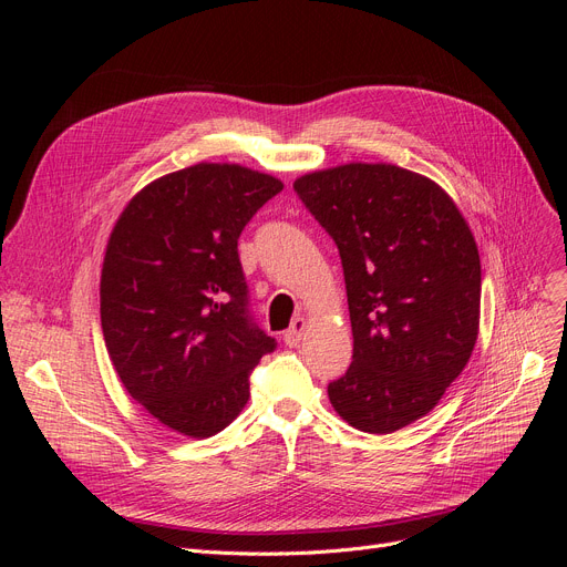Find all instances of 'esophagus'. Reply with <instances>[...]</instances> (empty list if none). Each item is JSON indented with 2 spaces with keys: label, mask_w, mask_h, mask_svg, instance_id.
<instances>
[{
  "label": "esophagus",
  "mask_w": 567,
  "mask_h": 567,
  "mask_svg": "<svg viewBox=\"0 0 567 567\" xmlns=\"http://www.w3.org/2000/svg\"><path fill=\"white\" fill-rule=\"evenodd\" d=\"M306 329H308V319H306V317H296V319L291 321L289 329L285 331V344H289V347L299 344L301 338H303V333H306Z\"/></svg>",
  "instance_id": "esophagus-1"
}]
</instances>
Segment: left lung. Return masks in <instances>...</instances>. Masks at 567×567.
Masks as SVG:
<instances>
[{
    "instance_id": "1",
    "label": "left lung",
    "mask_w": 567,
    "mask_h": 567,
    "mask_svg": "<svg viewBox=\"0 0 567 567\" xmlns=\"http://www.w3.org/2000/svg\"><path fill=\"white\" fill-rule=\"evenodd\" d=\"M293 190L344 271L353 355L329 400L355 430H402L439 404L478 340L475 238L449 193L398 165L319 169Z\"/></svg>"
}]
</instances>
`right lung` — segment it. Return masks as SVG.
I'll use <instances>...</instances> for the list:
<instances>
[{"instance_id":"1","label":"right lung","mask_w":567,"mask_h":567,"mask_svg":"<svg viewBox=\"0 0 567 567\" xmlns=\"http://www.w3.org/2000/svg\"><path fill=\"white\" fill-rule=\"evenodd\" d=\"M282 182L244 165L197 163L144 186L103 259L101 326L124 389L190 439L225 430L250 372L276 349L248 312L238 236Z\"/></svg>"}]
</instances>
